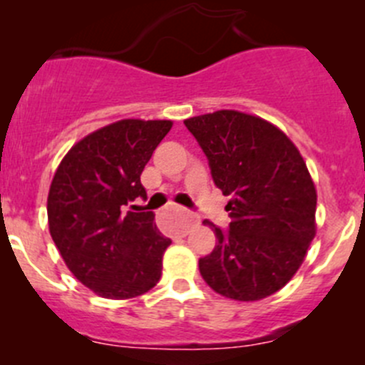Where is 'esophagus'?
<instances>
[{
	"label": "esophagus",
	"instance_id": "1",
	"mask_svg": "<svg viewBox=\"0 0 365 365\" xmlns=\"http://www.w3.org/2000/svg\"><path fill=\"white\" fill-rule=\"evenodd\" d=\"M180 210H183V208H180ZM183 213H185V224H183V233H187V231H189L190 227H192L194 224L197 222V217L192 215V213H189V212H183Z\"/></svg>",
	"mask_w": 365,
	"mask_h": 365
}]
</instances>
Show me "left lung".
Here are the masks:
<instances>
[{
	"label": "left lung",
	"instance_id": "1",
	"mask_svg": "<svg viewBox=\"0 0 365 365\" xmlns=\"http://www.w3.org/2000/svg\"><path fill=\"white\" fill-rule=\"evenodd\" d=\"M208 159L213 183L231 196L230 230L200 259L205 282L240 302L274 295L297 274L316 235V189L297 146L263 118L215 111L183 121Z\"/></svg>",
	"mask_w": 365,
	"mask_h": 365
}]
</instances>
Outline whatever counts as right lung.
Masks as SVG:
<instances>
[{"instance_id":"add662e5","label":"right lung","mask_w":365,"mask_h":365,"mask_svg":"<svg viewBox=\"0 0 365 365\" xmlns=\"http://www.w3.org/2000/svg\"><path fill=\"white\" fill-rule=\"evenodd\" d=\"M173 127L169 120H120L91 132L58 165L47 197L49 231L77 281L104 298H134L162 275L171 240L146 200L141 173Z\"/></svg>"}]
</instances>
